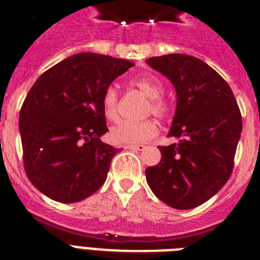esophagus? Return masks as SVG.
<instances>
[{
	"label": "esophagus",
	"instance_id": "obj_1",
	"mask_svg": "<svg viewBox=\"0 0 260 260\" xmlns=\"http://www.w3.org/2000/svg\"><path fill=\"white\" fill-rule=\"evenodd\" d=\"M125 148L132 151H143L146 150V146L144 144H137V146H125Z\"/></svg>",
	"mask_w": 260,
	"mask_h": 260
}]
</instances>
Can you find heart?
Returning <instances> with one entry per match:
<instances>
[{
	"instance_id": "obj_1",
	"label": "heart",
	"mask_w": 260,
	"mask_h": 260,
	"mask_svg": "<svg viewBox=\"0 0 260 260\" xmlns=\"http://www.w3.org/2000/svg\"><path fill=\"white\" fill-rule=\"evenodd\" d=\"M130 84L137 87L139 91L150 98V104L147 107V113L156 116L160 119H165L171 108L169 104L161 98L164 92V86L161 80L155 74L146 73L130 79ZM119 96L116 87L109 86L105 88L102 98V108L105 118L109 121H116L118 118ZM158 134V126L153 119H144L141 122H130V121H121L116 126L110 128V141L121 146H137L150 141Z\"/></svg>"
}]
</instances>
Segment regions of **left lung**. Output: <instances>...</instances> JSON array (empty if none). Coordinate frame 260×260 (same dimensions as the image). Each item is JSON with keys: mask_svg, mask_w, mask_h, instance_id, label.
Instances as JSON below:
<instances>
[{"mask_svg": "<svg viewBox=\"0 0 260 260\" xmlns=\"http://www.w3.org/2000/svg\"><path fill=\"white\" fill-rule=\"evenodd\" d=\"M147 63L169 78L177 108L161 160L146 169L160 201L177 210L195 208L212 198L231 177L242 132V116L229 84L202 59L187 54L151 57Z\"/></svg>", "mask_w": 260, "mask_h": 260, "instance_id": "1", "label": "left lung"}]
</instances>
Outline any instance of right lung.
I'll use <instances>...</instances> for the list:
<instances>
[{"label":"right lung","mask_w":260,"mask_h":260,"mask_svg":"<svg viewBox=\"0 0 260 260\" xmlns=\"http://www.w3.org/2000/svg\"><path fill=\"white\" fill-rule=\"evenodd\" d=\"M134 63L78 53L38 78L19 114L23 165L48 198L75 203L98 191L118 148L100 141L108 132L105 88Z\"/></svg>","instance_id":"add662e5"}]
</instances>
